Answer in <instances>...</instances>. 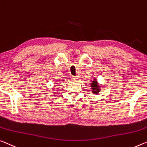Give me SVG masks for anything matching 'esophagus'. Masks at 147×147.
<instances>
[{"label":"esophagus","mask_w":147,"mask_h":147,"mask_svg":"<svg viewBox=\"0 0 147 147\" xmlns=\"http://www.w3.org/2000/svg\"><path fill=\"white\" fill-rule=\"evenodd\" d=\"M78 78H77V77H76V76H72V80H73V81H76V80H77Z\"/></svg>","instance_id":"obj_1"}]
</instances>
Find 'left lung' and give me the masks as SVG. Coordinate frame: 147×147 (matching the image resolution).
Listing matches in <instances>:
<instances>
[{
    "instance_id": "8db88e82",
    "label": "left lung",
    "mask_w": 147,
    "mask_h": 147,
    "mask_svg": "<svg viewBox=\"0 0 147 147\" xmlns=\"http://www.w3.org/2000/svg\"><path fill=\"white\" fill-rule=\"evenodd\" d=\"M90 87L92 92L94 94H98L101 91V87L99 84V82L96 78H94V80L92 81V83H90Z\"/></svg>"
}]
</instances>
